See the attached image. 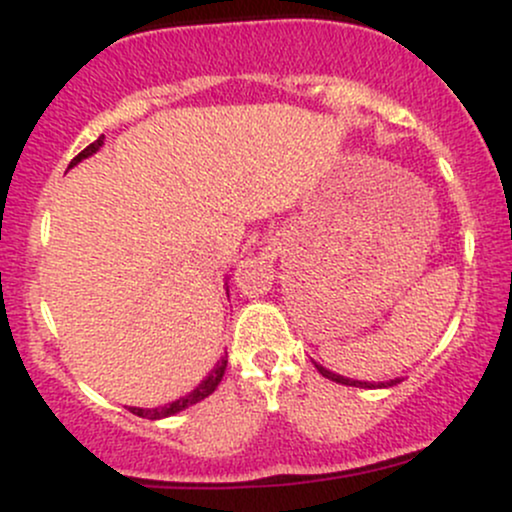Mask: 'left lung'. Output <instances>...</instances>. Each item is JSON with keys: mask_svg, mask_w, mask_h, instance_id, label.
<instances>
[{"mask_svg": "<svg viewBox=\"0 0 512 512\" xmlns=\"http://www.w3.org/2000/svg\"><path fill=\"white\" fill-rule=\"evenodd\" d=\"M315 368L320 370V375H325L327 380H332V383H339V385H354V387H390V385H397L399 380H390V383H361V380H349V378H344V375H337V373H332V370H327V368H322V366H317L315 363Z\"/></svg>", "mask_w": 512, "mask_h": 512, "instance_id": "8db88e82", "label": "left lung"}]
</instances>
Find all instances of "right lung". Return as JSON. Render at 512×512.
<instances>
[{
    "mask_svg": "<svg viewBox=\"0 0 512 512\" xmlns=\"http://www.w3.org/2000/svg\"><path fill=\"white\" fill-rule=\"evenodd\" d=\"M103 139H105V137H103V134H101V137H98L96 142H93V144H88L86 149L81 151L79 156H74V158H72V163H69V168L76 166V163H79L81 158H86V156L96 154V151L101 149ZM226 363H228L226 358H221V363H216V368L211 370V373H209V378L204 380V383L199 385L195 392H190V395H187V397H180L178 402L168 404V407H161V409H134V407H132V414H137V416H146V419H166V416H173V414H178V411H182V409L192 407V404L202 402L204 397H209L211 392H214L216 387H219L221 378H223V373H226Z\"/></svg>",
    "mask_w": 512,
    "mask_h": 512,
    "instance_id": "add662e5",
    "label": "right lung"
}]
</instances>
